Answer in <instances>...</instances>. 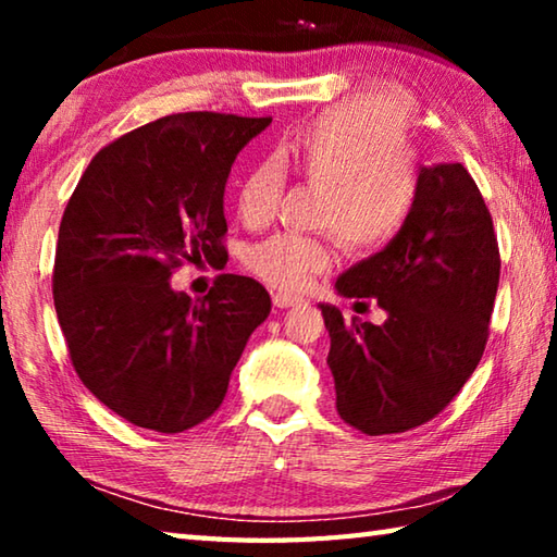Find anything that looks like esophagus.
Listing matches in <instances>:
<instances>
[{"instance_id":"obj_1","label":"esophagus","mask_w":557,"mask_h":557,"mask_svg":"<svg viewBox=\"0 0 557 557\" xmlns=\"http://www.w3.org/2000/svg\"><path fill=\"white\" fill-rule=\"evenodd\" d=\"M299 301H301V297H297V295H287V292H275V295H272V305H275L277 309L295 307V305H299Z\"/></svg>"}]
</instances>
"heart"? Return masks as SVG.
<instances>
[{
  "label": "heart",
  "mask_w": 557,
  "mask_h": 557,
  "mask_svg": "<svg viewBox=\"0 0 557 557\" xmlns=\"http://www.w3.org/2000/svg\"><path fill=\"white\" fill-rule=\"evenodd\" d=\"M280 164L322 188L319 228L332 231L351 256H371L398 238L418 199L408 125L398 102L354 96L319 112L277 147ZM285 174L260 159L243 174L235 209L262 225L277 209ZM332 235L275 233L245 252V265L270 287L297 292L334 265Z\"/></svg>",
  "instance_id": "obj_1"
}]
</instances>
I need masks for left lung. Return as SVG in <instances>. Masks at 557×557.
<instances>
[{
  "mask_svg": "<svg viewBox=\"0 0 557 557\" xmlns=\"http://www.w3.org/2000/svg\"><path fill=\"white\" fill-rule=\"evenodd\" d=\"M502 272L494 221L461 164L422 166L398 238L336 280L338 295L375 297V326L319 305L332 336L336 410L363 435L420 428L455 400L482 361Z\"/></svg>",
  "mask_w": 557,
  "mask_h": 557,
  "instance_id": "1",
  "label": "left lung"
}]
</instances>
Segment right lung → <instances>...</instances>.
<instances>
[{
    "mask_svg": "<svg viewBox=\"0 0 557 557\" xmlns=\"http://www.w3.org/2000/svg\"><path fill=\"white\" fill-rule=\"evenodd\" d=\"M272 117L176 112L92 157L65 206L53 305L83 385L145 430L184 432L221 408L250 334L270 314L258 280L219 275L191 299L169 280L219 260L223 191Z\"/></svg>",
    "mask_w": 557,
    "mask_h": 557,
    "instance_id": "add662e5",
    "label": "right lung"
}]
</instances>
